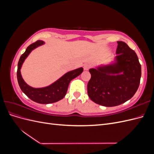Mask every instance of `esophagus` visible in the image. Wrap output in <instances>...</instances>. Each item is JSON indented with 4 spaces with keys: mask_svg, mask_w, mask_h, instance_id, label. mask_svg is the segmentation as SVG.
<instances>
[{
    "mask_svg": "<svg viewBox=\"0 0 154 154\" xmlns=\"http://www.w3.org/2000/svg\"><path fill=\"white\" fill-rule=\"evenodd\" d=\"M90 67H91V66H90V64H88V63H85L84 66H83V69H84L85 71H88Z\"/></svg>",
    "mask_w": 154,
    "mask_h": 154,
    "instance_id": "1",
    "label": "esophagus"
}]
</instances>
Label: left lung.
Masks as SVG:
<instances>
[{
    "mask_svg": "<svg viewBox=\"0 0 154 154\" xmlns=\"http://www.w3.org/2000/svg\"><path fill=\"white\" fill-rule=\"evenodd\" d=\"M117 43V55L112 62L89 69L88 97L105 106H118L129 100L140 83L141 66L136 53L123 42Z\"/></svg>",
    "mask_w": 154,
    "mask_h": 154,
    "instance_id": "obj_1",
    "label": "left lung"
}]
</instances>
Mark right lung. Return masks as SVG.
<instances>
[{"label":"right lung","instance_id":"right-lung-1","mask_svg":"<svg viewBox=\"0 0 154 154\" xmlns=\"http://www.w3.org/2000/svg\"><path fill=\"white\" fill-rule=\"evenodd\" d=\"M44 44L45 42L42 40L36 41L35 43L29 45L24 53L22 54L18 63L17 80L22 91L31 100L40 104H49L55 103L63 98L67 93L70 82L80 75L83 69L80 67L69 71L51 85L46 87L35 88L27 84L23 79L20 72L22 64L32 50Z\"/></svg>","mask_w":154,"mask_h":154}]
</instances>
